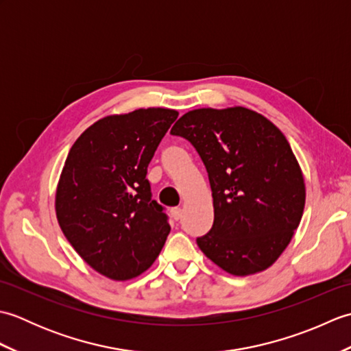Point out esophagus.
Masks as SVG:
<instances>
[{"label":"esophagus","mask_w":351,"mask_h":351,"mask_svg":"<svg viewBox=\"0 0 351 351\" xmlns=\"http://www.w3.org/2000/svg\"><path fill=\"white\" fill-rule=\"evenodd\" d=\"M170 215H171V219H173L175 221H178V220L182 217V210H181V208H171Z\"/></svg>","instance_id":"34e87169"}]
</instances>
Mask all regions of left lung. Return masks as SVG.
<instances>
[{
    "label": "left lung",
    "instance_id": "1",
    "mask_svg": "<svg viewBox=\"0 0 351 351\" xmlns=\"http://www.w3.org/2000/svg\"><path fill=\"white\" fill-rule=\"evenodd\" d=\"M189 140L208 171L214 223L197 245L234 276L270 267L303 215L304 181L279 128L244 107L199 108L170 131Z\"/></svg>",
    "mask_w": 351,
    "mask_h": 351
}]
</instances>
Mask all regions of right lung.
Listing matches in <instances>:
<instances>
[{"label": "right lung", "mask_w": 351, "mask_h": 351, "mask_svg": "<svg viewBox=\"0 0 351 351\" xmlns=\"http://www.w3.org/2000/svg\"><path fill=\"white\" fill-rule=\"evenodd\" d=\"M176 117L169 108L104 117L66 158L56 195L58 225L78 255L110 279L146 271L167 240L169 217L146 175Z\"/></svg>", "instance_id": "add662e5"}]
</instances>
